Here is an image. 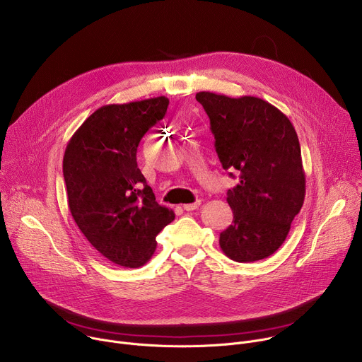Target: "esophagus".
Returning a JSON list of instances; mask_svg holds the SVG:
<instances>
[{"label": "esophagus", "instance_id": "esophagus-1", "mask_svg": "<svg viewBox=\"0 0 362 362\" xmlns=\"http://www.w3.org/2000/svg\"><path fill=\"white\" fill-rule=\"evenodd\" d=\"M200 200H196V202H193V203H186V204H183V209L185 211H194V209H197L199 206H200Z\"/></svg>", "mask_w": 362, "mask_h": 362}]
</instances>
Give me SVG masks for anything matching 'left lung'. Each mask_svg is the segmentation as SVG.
Instances as JSON below:
<instances>
[{"instance_id": "obj_1", "label": "left lung", "mask_w": 362, "mask_h": 362, "mask_svg": "<svg viewBox=\"0 0 362 362\" xmlns=\"http://www.w3.org/2000/svg\"><path fill=\"white\" fill-rule=\"evenodd\" d=\"M196 100L209 116L222 168L239 173V183L226 197L233 221L219 245L235 262L261 261L285 242L303 204L296 132L281 110L259 97L200 91Z\"/></svg>"}]
</instances>
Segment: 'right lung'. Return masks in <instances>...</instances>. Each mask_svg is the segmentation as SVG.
<instances>
[{"mask_svg": "<svg viewBox=\"0 0 362 362\" xmlns=\"http://www.w3.org/2000/svg\"><path fill=\"white\" fill-rule=\"evenodd\" d=\"M165 95L97 109L70 139L63 159L69 208L87 240L116 265L143 267L158 233L175 219L137 166L141 137L168 110Z\"/></svg>", "mask_w": 362, "mask_h": 362, "instance_id": "right-lung-1", "label": "right lung"}]
</instances>
